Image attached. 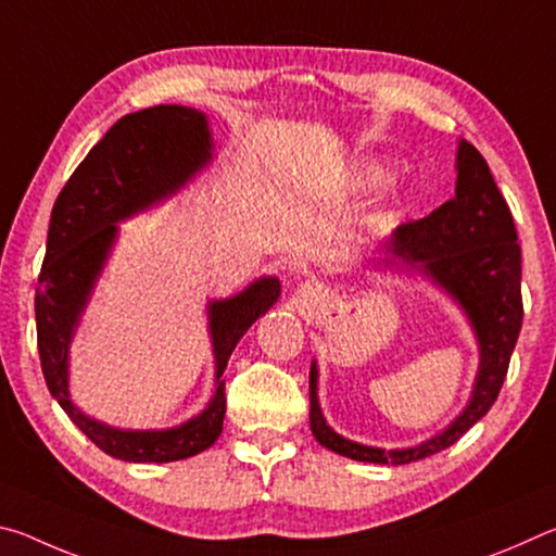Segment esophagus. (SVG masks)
<instances>
[{
	"mask_svg": "<svg viewBox=\"0 0 556 556\" xmlns=\"http://www.w3.org/2000/svg\"><path fill=\"white\" fill-rule=\"evenodd\" d=\"M306 294H308V296H318V291H316L312 285H306Z\"/></svg>",
	"mask_w": 556,
	"mask_h": 556,
	"instance_id": "1",
	"label": "esophagus"
}]
</instances>
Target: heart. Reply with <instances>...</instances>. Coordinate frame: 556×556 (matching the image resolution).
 I'll list each match as a JSON object with an SVG mask.
<instances>
[{
    "instance_id": "b5f03b06",
    "label": "heart",
    "mask_w": 556,
    "mask_h": 556,
    "mask_svg": "<svg viewBox=\"0 0 556 556\" xmlns=\"http://www.w3.org/2000/svg\"><path fill=\"white\" fill-rule=\"evenodd\" d=\"M384 176H388V172H384L380 164H365L361 168V174H357V178H361V184H380Z\"/></svg>"
}]
</instances>
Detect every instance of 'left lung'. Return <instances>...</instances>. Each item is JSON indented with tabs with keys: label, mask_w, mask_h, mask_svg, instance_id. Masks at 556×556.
Returning a JSON list of instances; mask_svg holds the SVG:
<instances>
[{
	"label": "left lung",
	"mask_w": 556,
	"mask_h": 556,
	"mask_svg": "<svg viewBox=\"0 0 556 556\" xmlns=\"http://www.w3.org/2000/svg\"><path fill=\"white\" fill-rule=\"evenodd\" d=\"M456 195L427 218L409 220L394 230L388 252L404 262L419 265L427 277L444 287L468 314L481 345V368L468 407L454 425L425 444L402 451H384L355 444L338 437L326 425L316 397V365L308 375L312 400V431L318 444L336 454L365 460V464H412V460L439 454L441 448L466 434L478 419L485 417L501 392L510 355L522 326V255L517 244L513 213L491 168L473 144H458Z\"/></svg>",
	"instance_id": "1"
}]
</instances>
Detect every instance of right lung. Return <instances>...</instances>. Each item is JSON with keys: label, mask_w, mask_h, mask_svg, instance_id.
<instances>
[{"label": "right lung", "mask_w": 556, "mask_h": 556, "mask_svg": "<svg viewBox=\"0 0 556 556\" xmlns=\"http://www.w3.org/2000/svg\"><path fill=\"white\" fill-rule=\"evenodd\" d=\"M211 159L205 115L156 105L117 119L90 149L53 203L49 242L36 287V336L46 384L73 425L105 454L135 464H168L215 444L225 417L223 372L244 331L275 304L279 281L265 277L208 306L215 394L199 417L164 431H122L90 419L68 400V343L115 242L117 220L178 191Z\"/></svg>", "instance_id": "add662e5"}]
</instances>
